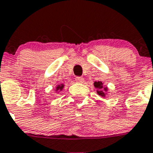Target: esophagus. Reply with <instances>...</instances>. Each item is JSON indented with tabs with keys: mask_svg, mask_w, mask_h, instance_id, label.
I'll list each match as a JSON object with an SVG mask.
<instances>
[{
	"mask_svg": "<svg viewBox=\"0 0 153 153\" xmlns=\"http://www.w3.org/2000/svg\"><path fill=\"white\" fill-rule=\"evenodd\" d=\"M75 81L78 82H84V79H83L82 77L78 76L75 78Z\"/></svg>",
	"mask_w": 153,
	"mask_h": 153,
	"instance_id": "34e87169",
	"label": "esophagus"
}]
</instances>
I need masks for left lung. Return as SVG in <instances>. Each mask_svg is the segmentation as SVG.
Segmentation results:
<instances>
[{
    "label": "left lung",
    "mask_w": 153,
    "mask_h": 153,
    "mask_svg": "<svg viewBox=\"0 0 153 153\" xmlns=\"http://www.w3.org/2000/svg\"><path fill=\"white\" fill-rule=\"evenodd\" d=\"M94 86L98 89L97 94L100 95V97H105V91H106V88H103V83L101 82H94ZM104 90L103 91L102 89Z\"/></svg>",
    "instance_id": "8db88e82"
}]
</instances>
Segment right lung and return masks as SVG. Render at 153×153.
<instances>
[{
  "label": "right lung",
  "mask_w": 153,
  "mask_h": 153,
  "mask_svg": "<svg viewBox=\"0 0 153 153\" xmlns=\"http://www.w3.org/2000/svg\"><path fill=\"white\" fill-rule=\"evenodd\" d=\"M63 87H64L63 85H58V86H57V88H56V90H57V89H63Z\"/></svg>",
  "instance_id": "add662e5"
}]
</instances>
